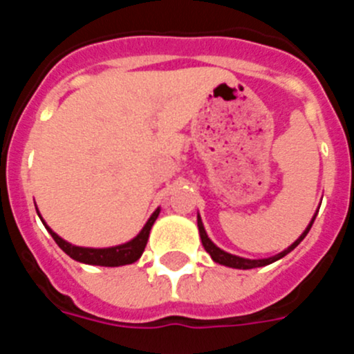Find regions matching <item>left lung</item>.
Segmentation results:
<instances>
[{
    "label": "left lung",
    "mask_w": 354,
    "mask_h": 354,
    "mask_svg": "<svg viewBox=\"0 0 354 354\" xmlns=\"http://www.w3.org/2000/svg\"><path fill=\"white\" fill-rule=\"evenodd\" d=\"M315 218H312L310 225L306 227L305 232L301 234V236L298 237V239L294 241L292 245L289 246L287 250H283L282 253H278V255H274V257H270V259H259V261H250V259H243V257H236V255H232V253H227L223 252V250H220L218 246L212 243L211 239L207 237V234H205V228L204 225H202V220H200V216H198V232H200V239H202V245H204L205 252L209 253L212 257V261L218 262V264H223V266H228V268H236V270H252V268H262V266H268L271 264V262L278 261V259H282L286 257L287 253L290 252V250H294L296 246L301 243L303 239H305V236L308 234V230H310L312 223H314Z\"/></svg>",
    "instance_id": "1"
}]
</instances>
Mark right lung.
<instances>
[{
  "instance_id": "obj_1",
  "label": "right lung",
  "mask_w": 354,
  "mask_h": 354,
  "mask_svg": "<svg viewBox=\"0 0 354 354\" xmlns=\"http://www.w3.org/2000/svg\"><path fill=\"white\" fill-rule=\"evenodd\" d=\"M158 216H159V209H156L154 214L150 216L149 221H147L145 227L142 228V232H140L138 236L134 237L133 241H129V243H126V245L113 246V248H81V246L71 245V243L62 239L60 236H56L48 225H46V228L49 230L53 239L56 241V245L60 246V248L67 253L68 257H72L74 261L84 262V264L115 268V266L133 264V262H136L140 257H142L143 250H145L147 246V241H149L150 228H152V225H154Z\"/></svg>"
}]
</instances>
